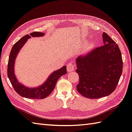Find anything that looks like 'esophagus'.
Masks as SVG:
<instances>
[{"label":"esophagus","mask_w":132,"mask_h":132,"mask_svg":"<svg viewBox=\"0 0 132 132\" xmlns=\"http://www.w3.org/2000/svg\"><path fill=\"white\" fill-rule=\"evenodd\" d=\"M75 69V66L72 63H70L68 64L67 65V72L68 73L72 72Z\"/></svg>","instance_id":"1"}]
</instances>
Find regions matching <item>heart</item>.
Instances as JSON below:
<instances>
[{"label": "heart", "instance_id": "obj_1", "mask_svg": "<svg viewBox=\"0 0 132 132\" xmlns=\"http://www.w3.org/2000/svg\"><path fill=\"white\" fill-rule=\"evenodd\" d=\"M92 47H93V43L92 42L88 43H87L84 46L82 49L83 53L84 54H85V53H88L92 48Z\"/></svg>", "mask_w": 132, "mask_h": 132}]
</instances>
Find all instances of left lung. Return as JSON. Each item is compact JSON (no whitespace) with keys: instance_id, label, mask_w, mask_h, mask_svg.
I'll return each instance as SVG.
<instances>
[{"instance_id":"1","label":"left lung","mask_w":132,"mask_h":132,"mask_svg":"<svg viewBox=\"0 0 132 132\" xmlns=\"http://www.w3.org/2000/svg\"><path fill=\"white\" fill-rule=\"evenodd\" d=\"M103 45L76 59L79 83L77 89L90 99L108 96L114 91L123 70L122 54L118 45L103 32Z\"/></svg>"}]
</instances>
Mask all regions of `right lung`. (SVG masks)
Here are the masks:
<instances>
[{
	"instance_id": "right-lung-1",
	"label": "right lung",
	"mask_w": 132,
	"mask_h": 132,
	"mask_svg": "<svg viewBox=\"0 0 132 132\" xmlns=\"http://www.w3.org/2000/svg\"><path fill=\"white\" fill-rule=\"evenodd\" d=\"M44 34V33L35 31L30 33V35H24L13 45L10 53L7 70L8 76L14 90L19 95L24 98L35 99L45 98L53 92L59 78L67 74V67L65 65L50 74L47 79L42 85L34 88L27 87L17 79L14 72V65L15 59L20 49L26 44L28 39L31 37H43Z\"/></svg>"
}]
</instances>
